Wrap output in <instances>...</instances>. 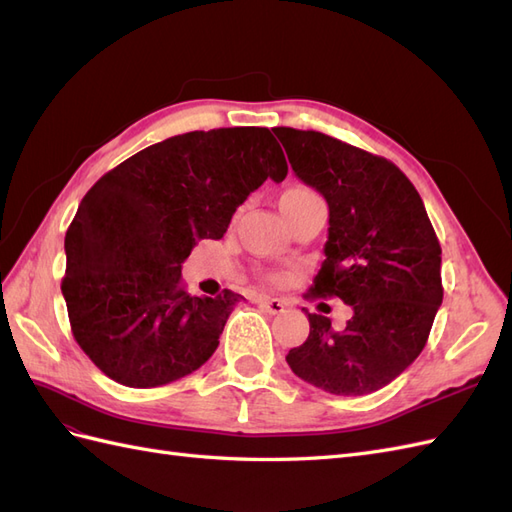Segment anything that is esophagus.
<instances>
[{
	"label": "esophagus",
	"instance_id": "esophagus-1",
	"mask_svg": "<svg viewBox=\"0 0 512 512\" xmlns=\"http://www.w3.org/2000/svg\"><path fill=\"white\" fill-rule=\"evenodd\" d=\"M258 305L265 309L267 314H282L286 309V303L282 299H271V297H260Z\"/></svg>",
	"mask_w": 512,
	"mask_h": 512
}]
</instances>
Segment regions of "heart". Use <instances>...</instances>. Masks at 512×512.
<instances>
[{
    "instance_id": "b5f03b06",
    "label": "heart",
    "mask_w": 512,
    "mask_h": 512,
    "mask_svg": "<svg viewBox=\"0 0 512 512\" xmlns=\"http://www.w3.org/2000/svg\"><path fill=\"white\" fill-rule=\"evenodd\" d=\"M301 194H314L309 188H303V185H297V188H290L284 192V196H301Z\"/></svg>"
}]
</instances>
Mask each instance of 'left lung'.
I'll return each mask as SVG.
<instances>
[{"instance_id":"obj_1","label":"left lung","mask_w":512,"mask_h":512,"mask_svg":"<svg viewBox=\"0 0 512 512\" xmlns=\"http://www.w3.org/2000/svg\"><path fill=\"white\" fill-rule=\"evenodd\" d=\"M273 132L297 177L329 203L327 258L307 297H337L352 307L344 331L305 312L309 335L286 361L327 393H374L421 354L442 305L436 230L393 162L316 130Z\"/></svg>"}]
</instances>
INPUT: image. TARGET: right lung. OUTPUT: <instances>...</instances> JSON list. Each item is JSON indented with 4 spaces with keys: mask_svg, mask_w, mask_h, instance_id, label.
Returning a JSON list of instances; mask_svg holds the SVG:
<instances>
[{
    "mask_svg": "<svg viewBox=\"0 0 512 512\" xmlns=\"http://www.w3.org/2000/svg\"><path fill=\"white\" fill-rule=\"evenodd\" d=\"M286 175L267 128H220L166 138L96 181L66 232L61 292L76 344L100 371L151 389L209 361L239 294L192 297L183 260L198 239H222L262 183Z\"/></svg>",
    "mask_w": 512,
    "mask_h": 512,
    "instance_id": "obj_1",
    "label": "right lung"
}]
</instances>
